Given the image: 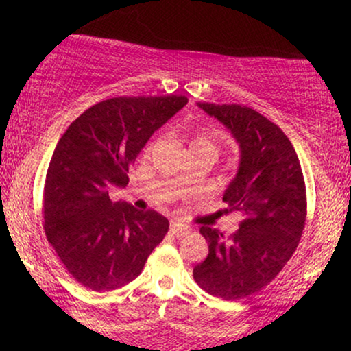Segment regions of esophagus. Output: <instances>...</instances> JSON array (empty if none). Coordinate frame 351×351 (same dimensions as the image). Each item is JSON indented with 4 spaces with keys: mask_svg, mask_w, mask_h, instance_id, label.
<instances>
[{
    "mask_svg": "<svg viewBox=\"0 0 351 351\" xmlns=\"http://www.w3.org/2000/svg\"><path fill=\"white\" fill-rule=\"evenodd\" d=\"M170 231H171V234H175V236H186L189 232V226H186V224H183V223H178V221H171Z\"/></svg>",
    "mask_w": 351,
    "mask_h": 351,
    "instance_id": "obj_1",
    "label": "esophagus"
}]
</instances>
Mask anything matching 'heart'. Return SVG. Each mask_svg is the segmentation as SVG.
Returning <instances> with one entry per match:
<instances>
[{"label":"heart","mask_w":351,"mask_h":351,"mask_svg":"<svg viewBox=\"0 0 351 351\" xmlns=\"http://www.w3.org/2000/svg\"><path fill=\"white\" fill-rule=\"evenodd\" d=\"M198 145H209V147H215V140L204 134H196L191 138V147H198Z\"/></svg>","instance_id":"b5f03b06"}]
</instances>
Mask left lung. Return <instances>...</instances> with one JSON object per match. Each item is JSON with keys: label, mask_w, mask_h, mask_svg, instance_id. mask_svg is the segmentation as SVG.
<instances>
[{"label": "left lung", "mask_w": 351, "mask_h": 351, "mask_svg": "<svg viewBox=\"0 0 351 351\" xmlns=\"http://www.w3.org/2000/svg\"><path fill=\"white\" fill-rule=\"evenodd\" d=\"M198 107L239 143V167L223 201L243 221L229 237L208 226L199 229L209 252L193 277L211 295L239 300L269 285L295 252L307 216L304 175L291 140L259 112L237 104Z\"/></svg>", "instance_id": "8db88e82"}]
</instances>
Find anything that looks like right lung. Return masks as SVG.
<instances>
[{"instance_id":"1","label":"right lung","mask_w":351,"mask_h":351,"mask_svg":"<svg viewBox=\"0 0 351 351\" xmlns=\"http://www.w3.org/2000/svg\"><path fill=\"white\" fill-rule=\"evenodd\" d=\"M186 104L184 95L102 100L56 145L44 186V231L84 287H123L168 232L167 217L114 203L108 188L127 186V173L150 136Z\"/></svg>"}]
</instances>
